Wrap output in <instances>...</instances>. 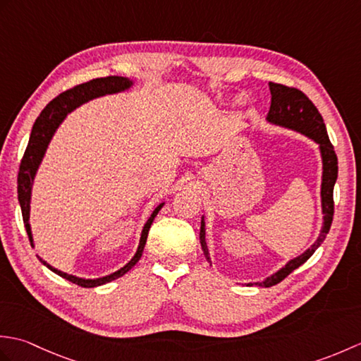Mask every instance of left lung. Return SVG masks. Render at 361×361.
Segmentation results:
<instances>
[{"label": "left lung", "mask_w": 361, "mask_h": 361, "mask_svg": "<svg viewBox=\"0 0 361 361\" xmlns=\"http://www.w3.org/2000/svg\"><path fill=\"white\" fill-rule=\"evenodd\" d=\"M270 91H271V105L270 111H268L267 119L273 122V124H279L283 127L293 128L307 135L313 141L319 144L321 157H323V183H321V203H323V214H324V224L321 234L317 239V242L312 247L301 255L299 257L290 260V262L281 268L278 273H274L270 278L259 282V287H273L276 283L283 281L287 276L295 271L298 267H301L305 260L317 251L321 243L324 242L326 235L331 229L332 219H334V186L338 176V158L334 150V145L329 140L327 130L324 119L321 116V113L310 99L305 96L301 90L281 85V83L270 82ZM200 242L202 248L204 252V257L211 262L208 247H206L204 240V221L202 219L200 226Z\"/></svg>", "instance_id": "1"}]
</instances>
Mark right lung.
<instances>
[{
	"instance_id": "right-lung-1",
	"label": "right lung",
	"mask_w": 361,
	"mask_h": 361,
	"mask_svg": "<svg viewBox=\"0 0 361 361\" xmlns=\"http://www.w3.org/2000/svg\"><path fill=\"white\" fill-rule=\"evenodd\" d=\"M130 85H132V80H128L126 78H119V75H109V78L93 79L90 82L80 83V85H75L70 90H66L62 94H59L56 99H52V101L44 106L43 111L40 113V116L37 118L35 124L32 127V132H30V137H29L27 147L25 150V155H23V158H21L18 180H17L18 181V202L21 206L23 221H25L30 243H32V234H30V226H29L30 185H32V180L35 176L38 164H40V161L46 152V147H48V144L51 141L54 132H56V128L59 127V124L62 122V119L66 116V114L73 111L75 106H79L83 102L90 101V99H94V97L104 96V94L118 93V91H124ZM163 204L164 203L157 206L155 211H153L152 216L149 217L147 224L144 225L140 247H137V251L133 256V259L130 260L126 267H122L121 270H118L116 273L105 276V278H99V279H82V278H75V276H71V274H66L63 271H59V270H56V268H52L51 265L43 262L42 259L40 260L54 273H57L59 276H62V278L75 283V286H80L85 288L97 287V286H102V283L118 279V278H121V276H124L130 270V268H133V265L141 259L144 245H145V242H147V234H149V229L152 226V221L157 217L158 211L163 208Z\"/></svg>"
}]
</instances>
